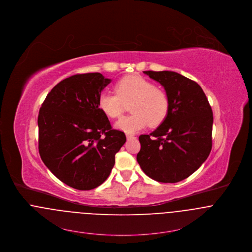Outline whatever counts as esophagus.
<instances>
[{
  "label": "esophagus",
  "mask_w": 252,
  "mask_h": 252,
  "mask_svg": "<svg viewBox=\"0 0 252 252\" xmlns=\"http://www.w3.org/2000/svg\"><path fill=\"white\" fill-rule=\"evenodd\" d=\"M126 137H127V139H131V138H136V137H134L133 135H130V134H127V135H126Z\"/></svg>",
  "instance_id": "esophagus-1"
}]
</instances>
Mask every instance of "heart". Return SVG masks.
Returning <instances> with one entry per match:
<instances>
[{"label":"heart","instance_id":"heart-1","mask_svg":"<svg viewBox=\"0 0 252 252\" xmlns=\"http://www.w3.org/2000/svg\"><path fill=\"white\" fill-rule=\"evenodd\" d=\"M128 105L133 114L118 120L115 128L130 134L148 124L158 126L166 117L169 103L165 92L138 75L121 79L115 92L104 91L98 97L100 110L112 118L120 117Z\"/></svg>","mask_w":252,"mask_h":252}]
</instances>
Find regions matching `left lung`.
Instances as JSON below:
<instances>
[{
    "label": "left lung",
    "mask_w": 252,
    "mask_h": 252,
    "mask_svg": "<svg viewBox=\"0 0 252 252\" xmlns=\"http://www.w3.org/2000/svg\"><path fill=\"white\" fill-rule=\"evenodd\" d=\"M160 83L168 97V112L150 135H140L137 160L143 172L161 183L191 175L212 149L213 112L201 87L173 71H143Z\"/></svg>",
    "instance_id": "left-lung-1"
}]
</instances>
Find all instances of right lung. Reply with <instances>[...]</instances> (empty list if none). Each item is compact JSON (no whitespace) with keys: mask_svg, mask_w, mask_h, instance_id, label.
<instances>
[{"mask_svg":"<svg viewBox=\"0 0 252 252\" xmlns=\"http://www.w3.org/2000/svg\"><path fill=\"white\" fill-rule=\"evenodd\" d=\"M111 82L101 73L73 75L52 89L39 110L41 160L58 179L76 189L104 183L126 141L98 106L100 93Z\"/></svg>","mask_w":252,"mask_h":252,"instance_id":"right-lung-1","label":"right lung"}]
</instances>
